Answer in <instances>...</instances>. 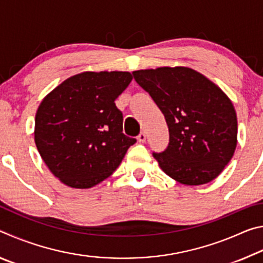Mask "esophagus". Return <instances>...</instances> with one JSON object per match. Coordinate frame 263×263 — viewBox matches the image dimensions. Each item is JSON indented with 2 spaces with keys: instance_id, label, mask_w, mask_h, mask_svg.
I'll return each instance as SVG.
<instances>
[{
  "instance_id": "1",
  "label": "esophagus",
  "mask_w": 263,
  "mask_h": 263,
  "mask_svg": "<svg viewBox=\"0 0 263 263\" xmlns=\"http://www.w3.org/2000/svg\"><path fill=\"white\" fill-rule=\"evenodd\" d=\"M138 141L139 142H145L146 141V133L141 132L139 136H138Z\"/></svg>"
}]
</instances>
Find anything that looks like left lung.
<instances>
[{
  "instance_id": "8db88e82",
  "label": "left lung",
  "mask_w": 263,
  "mask_h": 263,
  "mask_svg": "<svg viewBox=\"0 0 263 263\" xmlns=\"http://www.w3.org/2000/svg\"><path fill=\"white\" fill-rule=\"evenodd\" d=\"M162 111L169 144L153 153L160 168L185 185L215 180L237 147L238 122L232 102L216 83L188 67L132 72Z\"/></svg>"
}]
</instances>
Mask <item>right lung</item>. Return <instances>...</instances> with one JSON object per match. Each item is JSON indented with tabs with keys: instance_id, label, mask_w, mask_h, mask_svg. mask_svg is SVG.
Listing matches in <instances>:
<instances>
[{
	"instance_id": "add662e5",
	"label": "right lung",
	"mask_w": 263,
	"mask_h": 263,
	"mask_svg": "<svg viewBox=\"0 0 263 263\" xmlns=\"http://www.w3.org/2000/svg\"><path fill=\"white\" fill-rule=\"evenodd\" d=\"M128 72H83L44 97L34 122V142L62 183L88 189L112 174L137 141L123 133L115 101L132 81Z\"/></svg>"
}]
</instances>
